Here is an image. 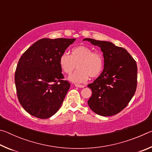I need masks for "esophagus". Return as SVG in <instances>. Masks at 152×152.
<instances>
[{
    "label": "esophagus",
    "mask_w": 152,
    "mask_h": 152,
    "mask_svg": "<svg viewBox=\"0 0 152 152\" xmlns=\"http://www.w3.org/2000/svg\"><path fill=\"white\" fill-rule=\"evenodd\" d=\"M76 87H78V88H84V85H80V84H75Z\"/></svg>",
    "instance_id": "esophagus-1"
}]
</instances>
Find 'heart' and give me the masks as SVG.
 <instances>
[{"label":"heart","mask_w":152,"mask_h":152,"mask_svg":"<svg viewBox=\"0 0 152 152\" xmlns=\"http://www.w3.org/2000/svg\"><path fill=\"white\" fill-rule=\"evenodd\" d=\"M59 64L64 73L70 74L76 68L78 70L70 76V80L80 84L88 80L89 76L94 78L103 70L104 58L99 51H92L89 47L79 45L74 48L71 54L64 52L59 58Z\"/></svg>","instance_id":"1"}]
</instances>
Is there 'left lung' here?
<instances>
[{
	"mask_svg": "<svg viewBox=\"0 0 152 152\" xmlns=\"http://www.w3.org/2000/svg\"><path fill=\"white\" fill-rule=\"evenodd\" d=\"M103 53L104 69L88 86L92 94L88 101L92 111L101 116H112L121 111L132 100L137 88L136 61L125 49L113 43L86 38Z\"/></svg>",
	"mask_w": 152,
	"mask_h": 152,
	"instance_id": "left-lung-1",
	"label": "left lung"
}]
</instances>
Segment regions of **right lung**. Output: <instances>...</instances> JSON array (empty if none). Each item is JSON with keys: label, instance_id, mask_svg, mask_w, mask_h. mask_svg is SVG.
<instances>
[{"label": "right lung", "instance_id": "right-lung-1", "mask_svg": "<svg viewBox=\"0 0 152 152\" xmlns=\"http://www.w3.org/2000/svg\"><path fill=\"white\" fill-rule=\"evenodd\" d=\"M76 39H43L19 59L15 74L17 97L26 111L39 119L58 112L70 87L64 80L59 58Z\"/></svg>", "mask_w": 152, "mask_h": 152}]
</instances>
